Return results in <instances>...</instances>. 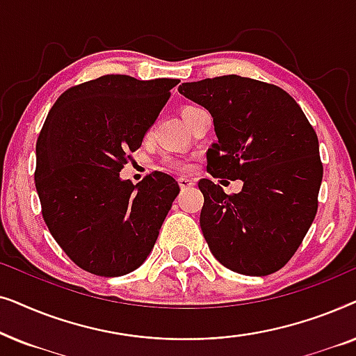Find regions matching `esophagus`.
<instances>
[{"label": "esophagus", "instance_id": "esophagus-1", "mask_svg": "<svg viewBox=\"0 0 356 356\" xmlns=\"http://www.w3.org/2000/svg\"><path fill=\"white\" fill-rule=\"evenodd\" d=\"M178 184H179V188H181V189H189V188L194 186V179L181 177V178H178Z\"/></svg>", "mask_w": 356, "mask_h": 356}]
</instances>
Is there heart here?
Returning a JSON list of instances; mask_svg holds the SVG:
<instances>
[{
    "label": "heart",
    "mask_w": 356,
    "mask_h": 356,
    "mask_svg": "<svg viewBox=\"0 0 356 356\" xmlns=\"http://www.w3.org/2000/svg\"><path fill=\"white\" fill-rule=\"evenodd\" d=\"M194 110H197V108H196V106H193V105L183 106V108H181V118L184 120L189 113H193ZM163 163L167 165V167L178 168V170H186V168L189 167L188 162H184V160L177 159V157H165V159H163Z\"/></svg>",
    "instance_id": "heart-1"
}]
</instances>
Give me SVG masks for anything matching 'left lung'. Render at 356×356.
I'll return each mask as SVG.
<instances>
[{
  "label": "left lung",
  "instance_id": "1",
  "mask_svg": "<svg viewBox=\"0 0 356 356\" xmlns=\"http://www.w3.org/2000/svg\"><path fill=\"white\" fill-rule=\"evenodd\" d=\"M178 92L212 115L217 143L207 150V172L243 181L233 196L211 179L199 181L209 250L238 274H274L318 211L323 163L313 126L284 89L250 77L184 82Z\"/></svg>",
  "mask_w": 356,
  "mask_h": 356
}]
</instances>
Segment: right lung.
<instances>
[{"label":"right lung","instance_id":"right-lung-1","mask_svg":"<svg viewBox=\"0 0 356 356\" xmlns=\"http://www.w3.org/2000/svg\"><path fill=\"white\" fill-rule=\"evenodd\" d=\"M177 84L102 76L67 89L47 116L35 149L43 220L71 261L90 274L138 269L178 196L167 173H150L136 186L120 178Z\"/></svg>","mask_w":356,"mask_h":356}]
</instances>
